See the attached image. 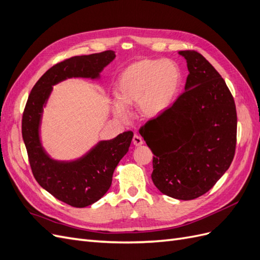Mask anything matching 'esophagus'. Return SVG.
I'll list each match as a JSON object with an SVG mask.
<instances>
[{
  "label": "esophagus",
  "instance_id": "34e87169",
  "mask_svg": "<svg viewBox=\"0 0 260 260\" xmlns=\"http://www.w3.org/2000/svg\"><path fill=\"white\" fill-rule=\"evenodd\" d=\"M132 143L135 144L136 146H141L143 144V140L141 137H139L138 135H135L133 136V139H132Z\"/></svg>",
  "mask_w": 260,
  "mask_h": 260
}]
</instances>
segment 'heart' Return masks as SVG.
I'll use <instances>...</instances> for the list:
<instances>
[{
	"label": "heart",
	"mask_w": 260,
	"mask_h": 260,
	"mask_svg": "<svg viewBox=\"0 0 260 260\" xmlns=\"http://www.w3.org/2000/svg\"><path fill=\"white\" fill-rule=\"evenodd\" d=\"M181 75L170 60L143 59L125 68L116 86L115 114L124 119V106L136 105L142 119H153L170 106L178 92Z\"/></svg>",
	"instance_id": "heart-1"
}]
</instances>
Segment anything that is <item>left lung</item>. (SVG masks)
<instances>
[{
  "instance_id": "1",
  "label": "left lung",
  "mask_w": 260,
  "mask_h": 260,
  "mask_svg": "<svg viewBox=\"0 0 260 260\" xmlns=\"http://www.w3.org/2000/svg\"><path fill=\"white\" fill-rule=\"evenodd\" d=\"M187 62L185 91L140 128L152 149L155 186L190 201L207 193L229 169L237 146V108L223 78L202 54L179 52Z\"/></svg>"
}]
</instances>
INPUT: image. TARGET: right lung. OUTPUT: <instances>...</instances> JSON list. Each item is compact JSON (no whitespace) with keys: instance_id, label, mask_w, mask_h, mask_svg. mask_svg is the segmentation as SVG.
<instances>
[{"instance_id":"right-lung-1","label":"right lung","mask_w":260,"mask_h":260,"mask_svg":"<svg viewBox=\"0 0 260 260\" xmlns=\"http://www.w3.org/2000/svg\"><path fill=\"white\" fill-rule=\"evenodd\" d=\"M115 56V52L104 51L57 62L34 85L23 109L21 132L34 177L55 199L73 207L89 206L103 198L112 185L115 168L128 152L133 132L125 131L111 141L100 142L80 160L54 161L45 154L39 139L43 105L52 85L70 77L96 78Z\"/></svg>"}]
</instances>
